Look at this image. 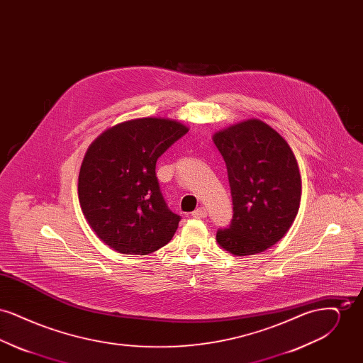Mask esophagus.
<instances>
[{
    "mask_svg": "<svg viewBox=\"0 0 363 363\" xmlns=\"http://www.w3.org/2000/svg\"><path fill=\"white\" fill-rule=\"evenodd\" d=\"M207 209L204 207L197 208L196 211L191 212V216H193L194 219H204V218H207Z\"/></svg>",
    "mask_w": 363,
    "mask_h": 363,
    "instance_id": "obj_1",
    "label": "esophagus"
}]
</instances>
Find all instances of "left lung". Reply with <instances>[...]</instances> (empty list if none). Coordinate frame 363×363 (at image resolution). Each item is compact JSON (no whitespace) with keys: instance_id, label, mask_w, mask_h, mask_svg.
Listing matches in <instances>:
<instances>
[{"instance_id":"left-lung-1","label":"left lung","mask_w":363,"mask_h":363,"mask_svg":"<svg viewBox=\"0 0 363 363\" xmlns=\"http://www.w3.org/2000/svg\"><path fill=\"white\" fill-rule=\"evenodd\" d=\"M233 197V220L216 242L233 256L257 255L280 241L294 223L302 194L299 167L287 141L250 118L213 135Z\"/></svg>"}]
</instances>
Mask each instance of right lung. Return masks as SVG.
Instances as JSON below:
<instances>
[{
  "label": "right lung",
  "instance_id": "add662e5",
  "mask_svg": "<svg viewBox=\"0 0 363 363\" xmlns=\"http://www.w3.org/2000/svg\"><path fill=\"white\" fill-rule=\"evenodd\" d=\"M189 128L145 117L120 122L86 150L79 174V201L101 241L122 255L145 256L172 241L181 218L163 200L157 157Z\"/></svg>",
  "mask_w": 363,
  "mask_h": 363
}]
</instances>
